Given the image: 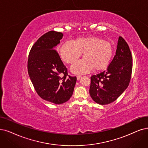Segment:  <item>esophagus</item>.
<instances>
[{
	"instance_id": "34e87169",
	"label": "esophagus",
	"mask_w": 148,
	"mask_h": 148,
	"mask_svg": "<svg viewBox=\"0 0 148 148\" xmlns=\"http://www.w3.org/2000/svg\"><path fill=\"white\" fill-rule=\"evenodd\" d=\"M81 77H82V76H81V75H78V76H77V79H78V80H80L81 78Z\"/></svg>"
}]
</instances>
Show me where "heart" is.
Instances as JSON below:
<instances>
[{
	"instance_id": "1",
	"label": "heart",
	"mask_w": 148,
	"mask_h": 148,
	"mask_svg": "<svg viewBox=\"0 0 148 148\" xmlns=\"http://www.w3.org/2000/svg\"><path fill=\"white\" fill-rule=\"evenodd\" d=\"M62 60L73 64L83 53L84 58L71 68L76 74H84L95 70H102L109 66L113 54L112 46L108 41L97 36H87L76 39L73 42H65L59 50Z\"/></svg>"
}]
</instances>
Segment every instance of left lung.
Returning a JSON list of instances; mask_svg holds the SVG:
<instances>
[{"label":"left lung","instance_id":"8db88e82","mask_svg":"<svg viewBox=\"0 0 148 148\" xmlns=\"http://www.w3.org/2000/svg\"><path fill=\"white\" fill-rule=\"evenodd\" d=\"M132 57L127 42L119 38L115 55L107 70L90 77L89 93L93 101L101 105L114 102L129 86Z\"/></svg>","mask_w":148,"mask_h":148}]
</instances>
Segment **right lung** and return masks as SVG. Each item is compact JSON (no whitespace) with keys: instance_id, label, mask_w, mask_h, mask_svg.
<instances>
[{"instance_id":"right-lung-1","label":"right lung","mask_w":148,"mask_h":148,"mask_svg":"<svg viewBox=\"0 0 148 148\" xmlns=\"http://www.w3.org/2000/svg\"><path fill=\"white\" fill-rule=\"evenodd\" d=\"M63 34L55 31L46 33L34 43L29 51L28 72L39 96L55 104L66 103L72 96L76 77L67 73L55 48Z\"/></svg>"}]
</instances>
